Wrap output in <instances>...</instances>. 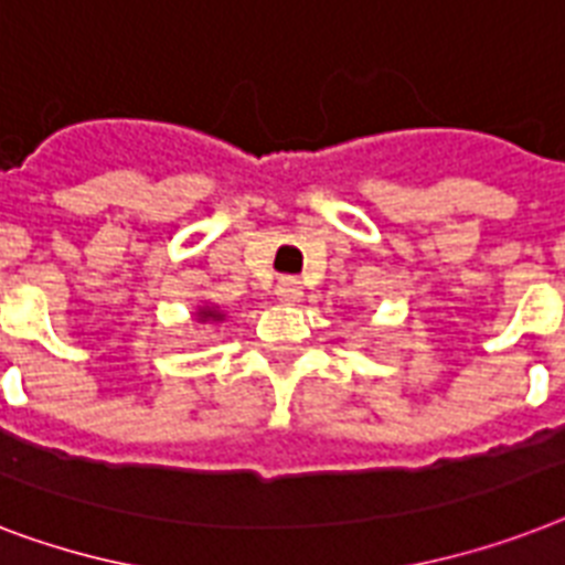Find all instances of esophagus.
<instances>
[{
  "mask_svg": "<svg viewBox=\"0 0 565 565\" xmlns=\"http://www.w3.org/2000/svg\"><path fill=\"white\" fill-rule=\"evenodd\" d=\"M300 297H303V286H300V279L295 277H282L277 282V300L279 303L295 306L300 303Z\"/></svg>",
  "mask_w": 565,
  "mask_h": 565,
  "instance_id": "1",
  "label": "esophagus"
}]
</instances>
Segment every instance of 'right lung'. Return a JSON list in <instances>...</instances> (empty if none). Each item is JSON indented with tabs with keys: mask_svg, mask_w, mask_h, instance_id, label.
Listing matches in <instances>:
<instances>
[{
	"mask_svg": "<svg viewBox=\"0 0 565 565\" xmlns=\"http://www.w3.org/2000/svg\"><path fill=\"white\" fill-rule=\"evenodd\" d=\"M198 318H201V320H221L224 315H221L218 309H210V306H204V309H198Z\"/></svg>",
	"mask_w": 565,
	"mask_h": 565,
	"instance_id": "right-lung-1",
	"label": "right lung"
}]
</instances>
